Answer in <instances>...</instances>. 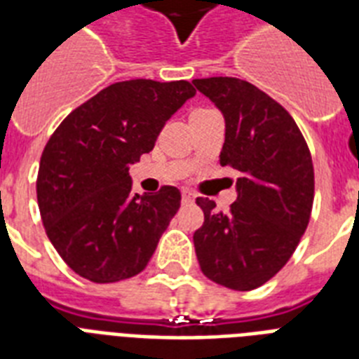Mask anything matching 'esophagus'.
<instances>
[{"label":"esophagus","instance_id":"obj_1","mask_svg":"<svg viewBox=\"0 0 359 359\" xmlns=\"http://www.w3.org/2000/svg\"><path fill=\"white\" fill-rule=\"evenodd\" d=\"M194 199H196V196H194V194H191L190 190H182V201H184V203H191V201H194Z\"/></svg>","mask_w":359,"mask_h":359}]
</instances>
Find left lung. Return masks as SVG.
Masks as SVG:
<instances>
[{
	"label": "left lung",
	"mask_w": 359,
	"mask_h": 359,
	"mask_svg": "<svg viewBox=\"0 0 359 359\" xmlns=\"http://www.w3.org/2000/svg\"><path fill=\"white\" fill-rule=\"evenodd\" d=\"M194 86L225 117L219 163L240 173L229 212L197 197L205 222L194 233L203 273L233 290L272 279L300 244L311 218L315 173L309 147L290 114L238 78H203Z\"/></svg>",
	"instance_id": "8db88e82"
}]
</instances>
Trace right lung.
Instances as JSON below:
<instances>
[{"mask_svg": "<svg viewBox=\"0 0 359 359\" xmlns=\"http://www.w3.org/2000/svg\"><path fill=\"white\" fill-rule=\"evenodd\" d=\"M194 95L184 80L119 81L70 111L48 140L36 201L48 238L78 276L115 283L145 270L180 191L132 194L128 169Z\"/></svg>", "mask_w": 359, "mask_h": 359, "instance_id": "right-lung-1", "label": "right lung"}]
</instances>
